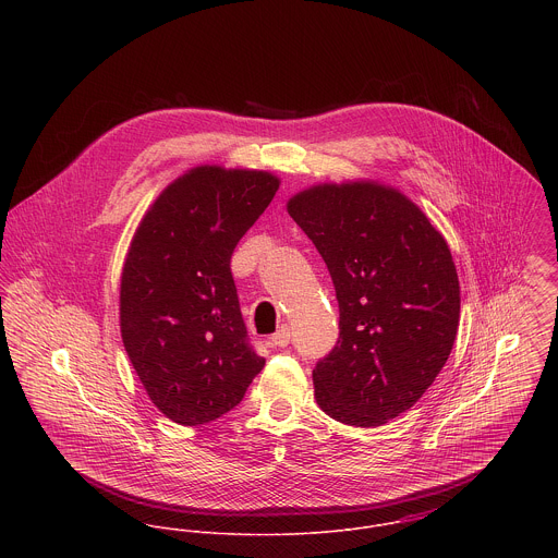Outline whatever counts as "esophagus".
I'll list each match as a JSON object with an SVG mask.
<instances>
[{
	"mask_svg": "<svg viewBox=\"0 0 558 558\" xmlns=\"http://www.w3.org/2000/svg\"><path fill=\"white\" fill-rule=\"evenodd\" d=\"M290 337H292L290 326H288V324H283V326H279V328H277V332H272L270 341H272V345L283 348V345H288V343H290Z\"/></svg>",
	"mask_w": 558,
	"mask_h": 558,
	"instance_id": "34e87169",
	"label": "esophagus"
}]
</instances>
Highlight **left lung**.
Masks as SVG:
<instances>
[{
	"label": "left lung",
	"instance_id": "1",
	"mask_svg": "<svg viewBox=\"0 0 558 558\" xmlns=\"http://www.w3.org/2000/svg\"><path fill=\"white\" fill-rule=\"evenodd\" d=\"M288 213L316 244L339 303V339L314 369L318 405L345 425H383L418 401L451 354V251L410 199L372 182L307 189Z\"/></svg>",
	"mask_w": 558,
	"mask_h": 558
}]
</instances>
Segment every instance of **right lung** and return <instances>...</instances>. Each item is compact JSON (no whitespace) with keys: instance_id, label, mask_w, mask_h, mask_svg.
I'll use <instances>...</instances> for the list:
<instances>
[{"instance_id":"obj_1","label":"right lung","mask_w":558,"mask_h":558,"mask_svg":"<svg viewBox=\"0 0 558 558\" xmlns=\"http://www.w3.org/2000/svg\"><path fill=\"white\" fill-rule=\"evenodd\" d=\"M277 189L266 171L191 169L160 193L131 242L122 341L153 403L180 425L236 408L266 363L248 339L230 262Z\"/></svg>"}]
</instances>
